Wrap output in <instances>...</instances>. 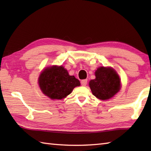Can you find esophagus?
I'll use <instances>...</instances> for the list:
<instances>
[{"label": "esophagus", "instance_id": "34e87169", "mask_svg": "<svg viewBox=\"0 0 151 151\" xmlns=\"http://www.w3.org/2000/svg\"><path fill=\"white\" fill-rule=\"evenodd\" d=\"M87 83H88V80L87 79H84V80H82V81H81V85L82 86H86Z\"/></svg>", "mask_w": 151, "mask_h": 151}]
</instances>
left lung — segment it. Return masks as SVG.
<instances>
[{"mask_svg":"<svg viewBox=\"0 0 151 151\" xmlns=\"http://www.w3.org/2000/svg\"><path fill=\"white\" fill-rule=\"evenodd\" d=\"M95 78L89 83L92 93L100 100L110 99L121 89L118 74L110 67H100L95 73Z\"/></svg>","mask_w":151,"mask_h":151,"instance_id":"8db88e82","label":"left lung"}]
</instances>
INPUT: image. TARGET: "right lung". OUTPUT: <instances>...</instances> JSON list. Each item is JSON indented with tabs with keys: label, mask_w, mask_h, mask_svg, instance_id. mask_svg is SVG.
<instances>
[{
	"label": "right lung",
	"mask_w": 151,
	"mask_h": 151,
	"mask_svg": "<svg viewBox=\"0 0 151 151\" xmlns=\"http://www.w3.org/2000/svg\"><path fill=\"white\" fill-rule=\"evenodd\" d=\"M38 83L43 93L52 100L66 97L74 88L81 85L78 80L70 76L62 65L45 69L40 74Z\"/></svg>",
	"instance_id": "1"
}]
</instances>
